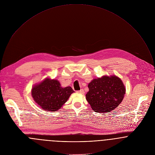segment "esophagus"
Returning <instances> with one entry per match:
<instances>
[{
    "label": "esophagus",
    "mask_w": 155,
    "mask_h": 155,
    "mask_svg": "<svg viewBox=\"0 0 155 155\" xmlns=\"http://www.w3.org/2000/svg\"><path fill=\"white\" fill-rule=\"evenodd\" d=\"M77 93H81V94H84V91L83 89H81V90H80L77 91Z\"/></svg>",
    "instance_id": "esophagus-1"
}]
</instances>
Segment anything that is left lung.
I'll return each instance as SVG.
<instances>
[{"label": "left lung", "mask_w": 155, "mask_h": 155, "mask_svg": "<svg viewBox=\"0 0 155 155\" xmlns=\"http://www.w3.org/2000/svg\"><path fill=\"white\" fill-rule=\"evenodd\" d=\"M86 99L97 113L110 112L123 100L125 88L122 81L116 76H103L93 79L88 85Z\"/></svg>", "instance_id": "1"}]
</instances>
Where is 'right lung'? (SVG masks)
<instances>
[{
  "mask_svg": "<svg viewBox=\"0 0 155 155\" xmlns=\"http://www.w3.org/2000/svg\"><path fill=\"white\" fill-rule=\"evenodd\" d=\"M74 91L71 87L62 88L57 80L46 79L32 88L35 101L46 111H56L65 104Z\"/></svg>",
  "mask_w": 155,
  "mask_h": 155,
  "instance_id": "right-lung-1",
  "label": "right lung"
}]
</instances>
